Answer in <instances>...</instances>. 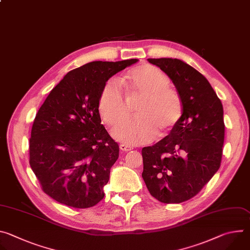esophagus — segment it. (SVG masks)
Instances as JSON below:
<instances>
[{"label": "esophagus", "mask_w": 250, "mask_h": 250, "mask_svg": "<svg viewBox=\"0 0 250 250\" xmlns=\"http://www.w3.org/2000/svg\"><path fill=\"white\" fill-rule=\"evenodd\" d=\"M120 148H121V150H123V151H129V150H131V149H132V147H131V146H126V145H124V144L120 145Z\"/></svg>", "instance_id": "obj_1"}]
</instances>
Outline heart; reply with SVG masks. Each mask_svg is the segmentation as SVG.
Returning <instances> with one entry per match:
<instances>
[{"label": "heart", "mask_w": 250, "mask_h": 250, "mask_svg": "<svg viewBox=\"0 0 250 250\" xmlns=\"http://www.w3.org/2000/svg\"><path fill=\"white\" fill-rule=\"evenodd\" d=\"M138 117L124 121L113 129V135L128 145L150 140L158 131L162 136L170 131L182 116V101L170 88V79L159 68L139 65L123 78ZM99 111L105 124L113 125L128 115V104L122 82L117 78L106 81L99 98Z\"/></svg>", "instance_id": "heart-1"}]
</instances>
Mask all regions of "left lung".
<instances>
[{
	"mask_svg": "<svg viewBox=\"0 0 250 250\" xmlns=\"http://www.w3.org/2000/svg\"><path fill=\"white\" fill-rule=\"evenodd\" d=\"M172 80L182 101V116L170 133L141 150L142 178L152 197L179 204L196 196L221 166L224 109L208 81L176 58H148Z\"/></svg>",
	"mask_w": 250,
	"mask_h": 250,
	"instance_id": "8db88e82",
	"label": "left lung"
}]
</instances>
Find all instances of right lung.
<instances>
[{
    "mask_svg": "<svg viewBox=\"0 0 250 250\" xmlns=\"http://www.w3.org/2000/svg\"><path fill=\"white\" fill-rule=\"evenodd\" d=\"M137 61H93L70 71L35 116L29 164L58 203L86 208L103 200L120 149L101 124L99 98L106 81Z\"/></svg>",
    "mask_w": 250,
    "mask_h": 250,
    "instance_id": "add662e5",
    "label": "right lung"
}]
</instances>
